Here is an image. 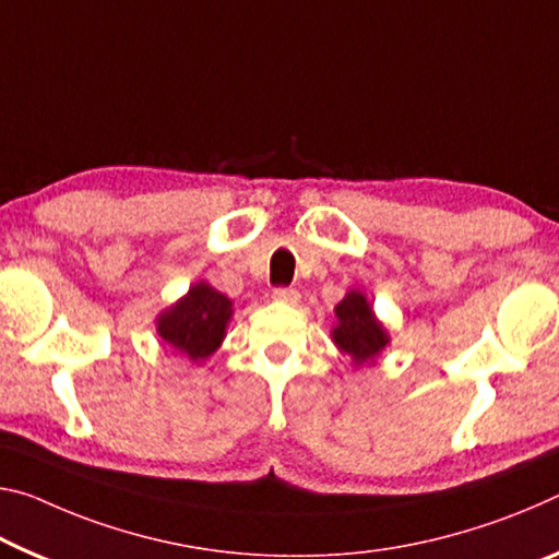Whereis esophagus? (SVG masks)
<instances>
[{
    "mask_svg": "<svg viewBox=\"0 0 559 559\" xmlns=\"http://www.w3.org/2000/svg\"><path fill=\"white\" fill-rule=\"evenodd\" d=\"M273 300H278V304L296 306L300 300V294L296 288H276V290H273Z\"/></svg>",
    "mask_w": 559,
    "mask_h": 559,
    "instance_id": "34e87169",
    "label": "esophagus"
}]
</instances>
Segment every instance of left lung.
Masks as SVG:
<instances>
[{
	"label": "left lung",
	"instance_id": "8db88e82",
	"mask_svg": "<svg viewBox=\"0 0 559 559\" xmlns=\"http://www.w3.org/2000/svg\"><path fill=\"white\" fill-rule=\"evenodd\" d=\"M333 311L338 318V323L331 328L335 348L345 353L356 368L376 366L380 353L391 345V335H388L385 325L378 321L366 294L360 288H350Z\"/></svg>",
	"mask_w": 559,
	"mask_h": 559
}]
</instances>
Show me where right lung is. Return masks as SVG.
I'll list each match as a JSON object with an SVG mask.
<instances>
[{
    "mask_svg": "<svg viewBox=\"0 0 559 559\" xmlns=\"http://www.w3.org/2000/svg\"><path fill=\"white\" fill-rule=\"evenodd\" d=\"M234 318V300L206 281L156 316V335L191 362H206L221 348Z\"/></svg>",
    "mask_w": 559,
    "mask_h": 559,
    "instance_id": "add662e5",
    "label": "right lung"
}]
</instances>
